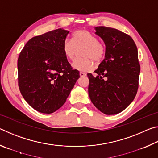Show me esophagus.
Instances as JSON below:
<instances>
[{
    "label": "esophagus",
    "instance_id": "esophagus-1",
    "mask_svg": "<svg viewBox=\"0 0 158 158\" xmlns=\"http://www.w3.org/2000/svg\"><path fill=\"white\" fill-rule=\"evenodd\" d=\"M79 75H80V77H84L86 76V74L84 73H79Z\"/></svg>",
    "mask_w": 158,
    "mask_h": 158
}]
</instances>
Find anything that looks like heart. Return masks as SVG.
Instances as JSON below:
<instances>
[{
  "mask_svg": "<svg viewBox=\"0 0 158 158\" xmlns=\"http://www.w3.org/2000/svg\"><path fill=\"white\" fill-rule=\"evenodd\" d=\"M81 50L82 58L74 61L72 66L74 69L81 72H89L94 67V63L102 60L105 53V48L96 37L85 29H79L73 34V40L65 39L63 43V52L65 57L73 60L75 58L78 49Z\"/></svg>",
  "mask_w": 158,
  "mask_h": 158,
  "instance_id": "obj_1",
  "label": "heart"
}]
</instances>
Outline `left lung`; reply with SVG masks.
I'll list each match as a JSON object with an SVG mask.
<instances>
[{
  "instance_id": "1",
  "label": "left lung",
  "mask_w": 158,
  "mask_h": 158,
  "mask_svg": "<svg viewBox=\"0 0 158 158\" xmlns=\"http://www.w3.org/2000/svg\"><path fill=\"white\" fill-rule=\"evenodd\" d=\"M95 34L105 42V59L89 79V95L96 108L106 115L126 109L137 93L140 65L138 51L130 35L113 28L97 26Z\"/></svg>"
}]
</instances>
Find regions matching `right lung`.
Wrapping results in <instances>:
<instances>
[{"label": "right lung", "instance_id": "1", "mask_svg": "<svg viewBox=\"0 0 158 158\" xmlns=\"http://www.w3.org/2000/svg\"><path fill=\"white\" fill-rule=\"evenodd\" d=\"M68 31L58 28L31 38L17 61L19 88L31 107L52 114L65 104L80 75L63 52Z\"/></svg>", "mask_w": 158, "mask_h": 158}]
</instances>
